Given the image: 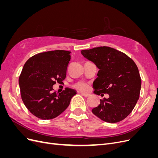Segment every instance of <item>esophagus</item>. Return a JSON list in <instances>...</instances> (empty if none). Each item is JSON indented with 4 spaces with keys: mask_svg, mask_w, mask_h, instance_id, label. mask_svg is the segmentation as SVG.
<instances>
[{
    "mask_svg": "<svg viewBox=\"0 0 158 158\" xmlns=\"http://www.w3.org/2000/svg\"><path fill=\"white\" fill-rule=\"evenodd\" d=\"M82 96L85 97V98H88V97H89V95H88V94H82Z\"/></svg>",
    "mask_w": 158,
    "mask_h": 158,
    "instance_id": "esophagus-1",
    "label": "esophagus"
}]
</instances>
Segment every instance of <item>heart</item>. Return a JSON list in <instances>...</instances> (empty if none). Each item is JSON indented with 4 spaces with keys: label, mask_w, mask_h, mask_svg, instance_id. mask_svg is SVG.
I'll list each match as a JSON object with an SVG mask.
<instances>
[{
    "label": "heart",
    "mask_w": 158,
    "mask_h": 158,
    "mask_svg": "<svg viewBox=\"0 0 158 158\" xmlns=\"http://www.w3.org/2000/svg\"><path fill=\"white\" fill-rule=\"evenodd\" d=\"M76 88L82 92H88L90 89L89 85L87 83L80 82L76 85Z\"/></svg>",
    "instance_id": "obj_1"
}]
</instances>
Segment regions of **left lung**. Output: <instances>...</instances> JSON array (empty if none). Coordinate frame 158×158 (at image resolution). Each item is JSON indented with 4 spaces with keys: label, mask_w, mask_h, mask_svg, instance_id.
I'll use <instances>...</instances> for the list:
<instances>
[{
    "label": "left lung",
    "mask_w": 158,
    "mask_h": 158,
    "mask_svg": "<svg viewBox=\"0 0 158 158\" xmlns=\"http://www.w3.org/2000/svg\"><path fill=\"white\" fill-rule=\"evenodd\" d=\"M81 53L99 69L94 82V93L109 94L100 99L92 111L102 121L114 123L123 121L133 109L140 97L141 78L134 60L123 52L109 47L82 50Z\"/></svg>",
    "instance_id": "obj_1"
}]
</instances>
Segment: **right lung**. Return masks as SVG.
<instances>
[{"label":"right lung","mask_w":158,"mask_h":158,"mask_svg":"<svg viewBox=\"0 0 158 158\" xmlns=\"http://www.w3.org/2000/svg\"><path fill=\"white\" fill-rule=\"evenodd\" d=\"M70 52L55 50L31 56L23 66L19 77L22 101L37 118L49 120L58 117L67 108L76 91L65 88L56 93L52 85L63 82L70 60Z\"/></svg>","instance_id":"1"}]
</instances>
